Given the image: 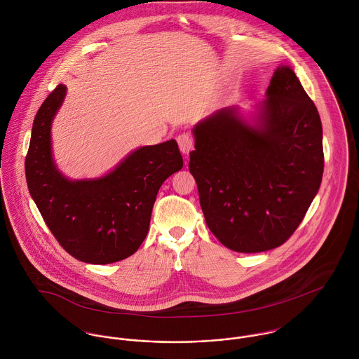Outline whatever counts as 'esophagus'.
<instances>
[{
	"label": "esophagus",
	"instance_id": "1",
	"mask_svg": "<svg viewBox=\"0 0 359 359\" xmlns=\"http://www.w3.org/2000/svg\"><path fill=\"white\" fill-rule=\"evenodd\" d=\"M178 141V147H180V151L184 154H189V152L194 149V138L189 135V134H181L178 135L177 138Z\"/></svg>",
	"mask_w": 359,
	"mask_h": 359
}]
</instances>
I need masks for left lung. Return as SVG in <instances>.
<instances>
[{
	"mask_svg": "<svg viewBox=\"0 0 359 359\" xmlns=\"http://www.w3.org/2000/svg\"><path fill=\"white\" fill-rule=\"evenodd\" d=\"M265 98L248 110L219 109L192 130L189 170L205 224L239 253L283 245L323 174L320 117L290 66L276 67Z\"/></svg>",
	"mask_w": 359,
	"mask_h": 359,
	"instance_id": "1",
	"label": "left lung"
}]
</instances>
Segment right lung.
Here are the masks:
<instances>
[{
	"label": "right lung",
	"mask_w": 359,
	"mask_h": 359,
	"mask_svg": "<svg viewBox=\"0 0 359 359\" xmlns=\"http://www.w3.org/2000/svg\"><path fill=\"white\" fill-rule=\"evenodd\" d=\"M59 84L39 109L26 156V181L47 226L70 256L110 264L145 241L161 184L184 165L175 140L134 149L97 178L72 180L52 152L53 118L66 97Z\"/></svg>",
	"instance_id": "1"
}]
</instances>
